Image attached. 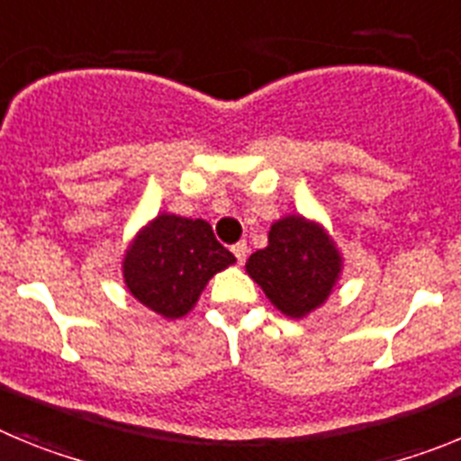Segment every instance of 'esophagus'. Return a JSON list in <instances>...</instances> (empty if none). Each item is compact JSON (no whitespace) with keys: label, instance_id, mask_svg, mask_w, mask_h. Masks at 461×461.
<instances>
[{"label":"esophagus","instance_id":"1","mask_svg":"<svg viewBox=\"0 0 461 461\" xmlns=\"http://www.w3.org/2000/svg\"><path fill=\"white\" fill-rule=\"evenodd\" d=\"M247 251H249V249H247V242H244V240H242V242L233 244V254H235V260H238L240 266H242V263H244V258H247Z\"/></svg>","mask_w":461,"mask_h":461}]
</instances>
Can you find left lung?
I'll return each instance as SVG.
<instances>
[{
	"label": "left lung",
	"mask_w": 461,
	"mask_h": 461,
	"mask_svg": "<svg viewBox=\"0 0 461 461\" xmlns=\"http://www.w3.org/2000/svg\"><path fill=\"white\" fill-rule=\"evenodd\" d=\"M339 254L323 228L303 217H286L270 228L266 249L247 260V272L270 303L291 319L323 304L339 276Z\"/></svg>",
	"instance_id": "1"
}]
</instances>
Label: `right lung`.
<instances>
[{"label":"right lung","mask_w":461,"mask_h":461,"mask_svg":"<svg viewBox=\"0 0 461 461\" xmlns=\"http://www.w3.org/2000/svg\"><path fill=\"white\" fill-rule=\"evenodd\" d=\"M235 263L203 219L158 214L124 256V281L133 297L166 319L195 304L212 275Z\"/></svg>","instance_id":"add662e5"}]
</instances>
